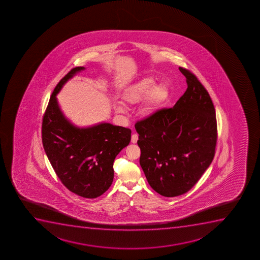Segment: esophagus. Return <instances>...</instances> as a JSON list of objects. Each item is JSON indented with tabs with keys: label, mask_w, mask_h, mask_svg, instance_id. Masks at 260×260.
Returning a JSON list of instances; mask_svg holds the SVG:
<instances>
[{
	"label": "esophagus",
	"mask_w": 260,
	"mask_h": 260,
	"mask_svg": "<svg viewBox=\"0 0 260 260\" xmlns=\"http://www.w3.org/2000/svg\"><path fill=\"white\" fill-rule=\"evenodd\" d=\"M138 140V136L137 134H133L132 136V144H137Z\"/></svg>",
	"instance_id": "obj_1"
}]
</instances>
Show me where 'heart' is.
I'll return each instance as SVG.
<instances>
[{
    "label": "heart",
    "mask_w": 260,
    "mask_h": 260,
    "mask_svg": "<svg viewBox=\"0 0 260 260\" xmlns=\"http://www.w3.org/2000/svg\"><path fill=\"white\" fill-rule=\"evenodd\" d=\"M154 84L155 81L151 77H146L138 81V83H134L126 90L122 95L123 101L128 105H135L143 101L147 95L144 111L147 112L152 110L153 108L162 104L168 95L165 85L158 84L154 86ZM116 110L117 112H124V108L121 105L116 106Z\"/></svg>",
    "instance_id": "b5f03b06"
}]
</instances>
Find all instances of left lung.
I'll use <instances>...</instances> for the list:
<instances>
[{
	"label": "left lung",
	"instance_id": "8db88e82",
	"mask_svg": "<svg viewBox=\"0 0 260 260\" xmlns=\"http://www.w3.org/2000/svg\"><path fill=\"white\" fill-rule=\"evenodd\" d=\"M187 89L173 108L162 109L135 124L140 165L155 191L183 195L210 166L217 144L213 103L194 74L179 67Z\"/></svg>",
	"mask_w": 260,
	"mask_h": 260
}]
</instances>
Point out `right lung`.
<instances>
[{
	"mask_svg": "<svg viewBox=\"0 0 260 260\" xmlns=\"http://www.w3.org/2000/svg\"><path fill=\"white\" fill-rule=\"evenodd\" d=\"M84 70L74 68L55 86L43 116L42 138L49 162L64 186L80 197L95 199L113 182L114 160L129 144L132 131L109 122L80 128L66 118L56 95Z\"/></svg>",
	"mask_w": 260,
	"mask_h": 260,
	"instance_id": "1",
	"label": "right lung"
}]
</instances>
